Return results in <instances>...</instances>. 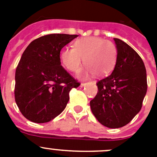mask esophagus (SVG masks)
Segmentation results:
<instances>
[{"mask_svg":"<svg viewBox=\"0 0 157 157\" xmlns=\"http://www.w3.org/2000/svg\"><path fill=\"white\" fill-rule=\"evenodd\" d=\"M86 85V82H81V86H84Z\"/></svg>","mask_w":157,"mask_h":157,"instance_id":"1","label":"esophagus"}]
</instances>
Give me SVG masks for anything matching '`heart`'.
<instances>
[{
  "label": "heart",
  "mask_w": 157,
  "mask_h": 157,
  "mask_svg": "<svg viewBox=\"0 0 157 157\" xmlns=\"http://www.w3.org/2000/svg\"><path fill=\"white\" fill-rule=\"evenodd\" d=\"M118 59L116 45L99 37H86L75 41L74 48L67 47L61 52L63 64L72 72H77L84 63L87 66L81 77L94 74L103 77L114 70Z\"/></svg>",
  "instance_id": "obj_1"
}]
</instances>
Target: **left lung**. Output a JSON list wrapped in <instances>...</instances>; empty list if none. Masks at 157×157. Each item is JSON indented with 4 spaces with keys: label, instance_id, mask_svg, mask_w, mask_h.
Here are the masks:
<instances>
[{
    "label": "left lung",
    "instance_id": "left-lung-1",
    "mask_svg": "<svg viewBox=\"0 0 157 157\" xmlns=\"http://www.w3.org/2000/svg\"><path fill=\"white\" fill-rule=\"evenodd\" d=\"M118 59L110 75L97 82L91 111L105 127L120 128L138 114L147 91L146 70L141 56L127 43L114 38Z\"/></svg>",
    "mask_w": 157,
    "mask_h": 157
}]
</instances>
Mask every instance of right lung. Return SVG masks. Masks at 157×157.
<instances>
[{
    "label": "right lung",
    "mask_w": 157,
    "mask_h": 157,
    "mask_svg": "<svg viewBox=\"0 0 157 157\" xmlns=\"http://www.w3.org/2000/svg\"><path fill=\"white\" fill-rule=\"evenodd\" d=\"M76 34H51L30 43L16 70L15 100L27 120L49 122L66 108L69 93L80 83L60 64V51Z\"/></svg>",
    "instance_id": "add662e5"
}]
</instances>
